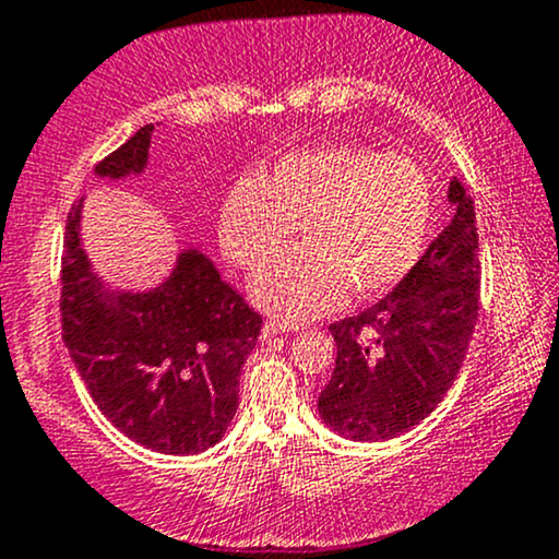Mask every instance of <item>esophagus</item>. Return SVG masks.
I'll list each match as a JSON object with an SVG mask.
<instances>
[{"label": "esophagus", "instance_id": "esophagus-1", "mask_svg": "<svg viewBox=\"0 0 559 559\" xmlns=\"http://www.w3.org/2000/svg\"><path fill=\"white\" fill-rule=\"evenodd\" d=\"M282 332H285V328H282L280 322H272V319H269V322H263L261 337H277V335H282Z\"/></svg>", "mask_w": 559, "mask_h": 559}]
</instances>
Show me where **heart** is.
Returning a JSON list of instances; mask_svg holds the SVG:
<instances>
[{
  "label": "heart",
  "mask_w": 559,
  "mask_h": 559,
  "mask_svg": "<svg viewBox=\"0 0 559 559\" xmlns=\"http://www.w3.org/2000/svg\"><path fill=\"white\" fill-rule=\"evenodd\" d=\"M432 190L409 155L361 144H319L242 174L218 211V242L242 269L271 259L299 224L305 246L266 263L250 296L287 324L348 296L385 293L415 266L428 240Z\"/></svg>",
  "instance_id": "b5f03b06"
}]
</instances>
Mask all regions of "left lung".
<instances>
[{
  "label": "left lung",
  "mask_w": 559,
  "mask_h": 559,
  "mask_svg": "<svg viewBox=\"0 0 559 559\" xmlns=\"http://www.w3.org/2000/svg\"><path fill=\"white\" fill-rule=\"evenodd\" d=\"M454 218L412 272L372 309L330 324L335 369L319 417L350 441H388L441 404L478 322L480 261L475 205L449 185Z\"/></svg>",
  "instance_id": "1"
}]
</instances>
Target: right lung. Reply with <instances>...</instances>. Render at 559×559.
<instances>
[{"label":"right lung","instance_id":"right-lung-1","mask_svg":"<svg viewBox=\"0 0 559 559\" xmlns=\"http://www.w3.org/2000/svg\"><path fill=\"white\" fill-rule=\"evenodd\" d=\"M153 123L97 163L103 179L140 177ZM79 200L62 242V341L97 409L123 436L160 454H200L224 438L237 412L240 369L261 317L198 248L177 255L150 290H112L81 242Z\"/></svg>","mask_w":559,"mask_h":559}]
</instances>
